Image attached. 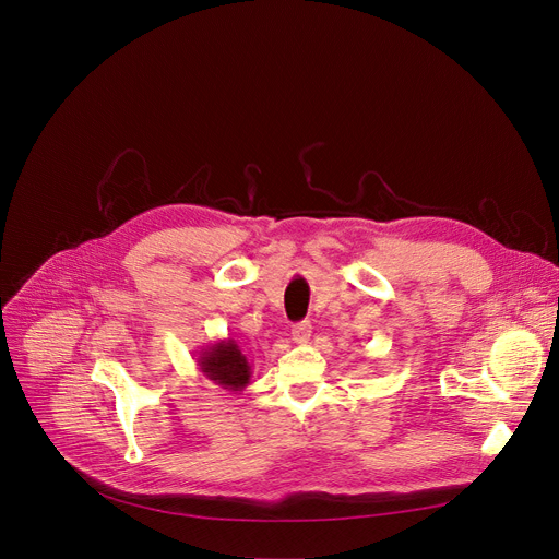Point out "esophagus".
<instances>
[{"label": "esophagus", "instance_id": "esophagus-1", "mask_svg": "<svg viewBox=\"0 0 559 559\" xmlns=\"http://www.w3.org/2000/svg\"><path fill=\"white\" fill-rule=\"evenodd\" d=\"M310 333H312L310 321H301V324H297L295 329H292V340H295L297 344H304V342L310 340Z\"/></svg>", "mask_w": 559, "mask_h": 559}]
</instances>
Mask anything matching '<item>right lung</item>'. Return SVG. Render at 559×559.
Here are the masks:
<instances>
[{
    "instance_id": "obj_1",
    "label": "right lung",
    "mask_w": 559,
    "mask_h": 559,
    "mask_svg": "<svg viewBox=\"0 0 559 559\" xmlns=\"http://www.w3.org/2000/svg\"><path fill=\"white\" fill-rule=\"evenodd\" d=\"M199 371L228 392H242L251 380V365L238 342L226 337L197 350Z\"/></svg>"
}]
</instances>
